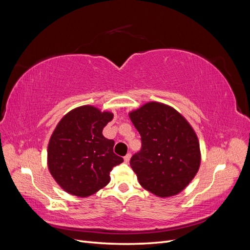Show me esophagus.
Listing matches in <instances>:
<instances>
[{
    "instance_id": "esophagus-1",
    "label": "esophagus",
    "mask_w": 250,
    "mask_h": 250,
    "mask_svg": "<svg viewBox=\"0 0 250 250\" xmlns=\"http://www.w3.org/2000/svg\"><path fill=\"white\" fill-rule=\"evenodd\" d=\"M130 158H131V154H130V153H128V154L124 157V162H125V163H129Z\"/></svg>"
}]
</instances>
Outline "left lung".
<instances>
[{
    "label": "left lung",
    "mask_w": 250,
    "mask_h": 250,
    "mask_svg": "<svg viewBox=\"0 0 250 250\" xmlns=\"http://www.w3.org/2000/svg\"><path fill=\"white\" fill-rule=\"evenodd\" d=\"M142 138L130 160L140 185L161 198L183 192L197 174L201 152L197 134L179 111L150 101L128 112Z\"/></svg>",
    "instance_id": "left-lung-1"
}]
</instances>
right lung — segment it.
Returning a JSON list of instances; mask_svg holds the SVG:
<instances>
[{
    "mask_svg": "<svg viewBox=\"0 0 250 250\" xmlns=\"http://www.w3.org/2000/svg\"><path fill=\"white\" fill-rule=\"evenodd\" d=\"M112 119L110 111L83 105L67 112L55 127L48 144V169L67 194L94 195L108 185L112 168L123 163L113 153L115 142L102 133Z\"/></svg>",
    "mask_w": 250,
    "mask_h": 250,
    "instance_id": "obj_1",
    "label": "right lung"
}]
</instances>
